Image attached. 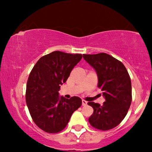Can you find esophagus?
<instances>
[{
    "instance_id": "obj_1",
    "label": "esophagus",
    "mask_w": 152,
    "mask_h": 152,
    "mask_svg": "<svg viewBox=\"0 0 152 152\" xmlns=\"http://www.w3.org/2000/svg\"><path fill=\"white\" fill-rule=\"evenodd\" d=\"M82 106H86L87 104V102L84 100V99L82 101Z\"/></svg>"
}]
</instances>
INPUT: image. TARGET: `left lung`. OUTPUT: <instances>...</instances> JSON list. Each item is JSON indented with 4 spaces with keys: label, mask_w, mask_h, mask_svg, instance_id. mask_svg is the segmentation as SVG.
I'll list each match as a JSON object with an SVG mask.
<instances>
[{
    "label": "left lung",
    "mask_w": 152,
    "mask_h": 152,
    "mask_svg": "<svg viewBox=\"0 0 152 152\" xmlns=\"http://www.w3.org/2000/svg\"><path fill=\"white\" fill-rule=\"evenodd\" d=\"M83 57L96 71L97 87L105 98L102 105L93 102L88 103L93 108L88 122L97 129H111L122 121L132 103L129 75L121 61L108 54L83 55Z\"/></svg>",
    "instance_id": "obj_1"
}]
</instances>
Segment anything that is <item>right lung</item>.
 Returning <instances> with one entry per match:
<instances>
[{"mask_svg": "<svg viewBox=\"0 0 152 152\" xmlns=\"http://www.w3.org/2000/svg\"><path fill=\"white\" fill-rule=\"evenodd\" d=\"M82 58L81 54L55 51L41 57L29 75L26 99L34 123L50 134L60 132L82 105L79 97L59 96L61 85Z\"/></svg>", "mask_w": 152, "mask_h": 152, "instance_id": "add662e5", "label": "right lung"}]
</instances>
